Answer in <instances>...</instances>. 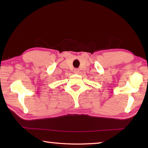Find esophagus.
<instances>
[{
	"label": "esophagus",
	"instance_id": "1",
	"mask_svg": "<svg viewBox=\"0 0 148 148\" xmlns=\"http://www.w3.org/2000/svg\"><path fill=\"white\" fill-rule=\"evenodd\" d=\"M79 69H75L74 70V72L75 74H77L79 72Z\"/></svg>",
	"mask_w": 148,
	"mask_h": 148
}]
</instances>
